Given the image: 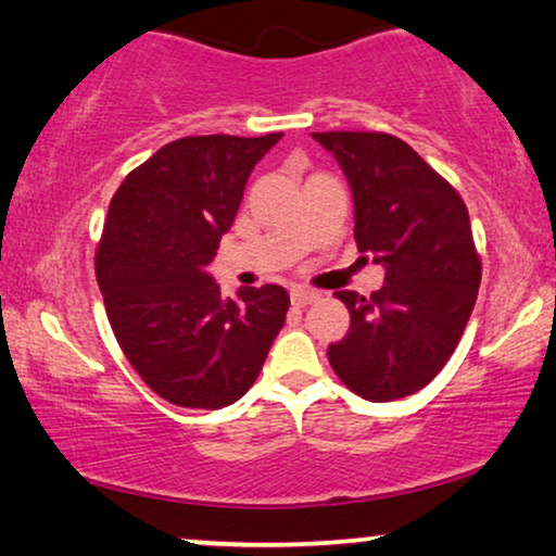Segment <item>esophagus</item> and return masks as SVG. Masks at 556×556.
<instances>
[{
    "label": "esophagus",
    "mask_w": 556,
    "mask_h": 556,
    "mask_svg": "<svg viewBox=\"0 0 556 556\" xmlns=\"http://www.w3.org/2000/svg\"><path fill=\"white\" fill-rule=\"evenodd\" d=\"M320 300V294L315 290H305V287H298V290H292V305L298 307H305V305H313V302Z\"/></svg>",
    "instance_id": "1"
}]
</instances>
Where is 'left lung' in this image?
I'll return each instance as SVG.
<instances>
[{
    "label": "left lung",
    "mask_w": 556,
    "mask_h": 556,
    "mask_svg": "<svg viewBox=\"0 0 556 556\" xmlns=\"http://www.w3.org/2000/svg\"><path fill=\"white\" fill-rule=\"evenodd\" d=\"M348 177L355 243L387 269L371 298L338 292L351 330L328 348L332 371L368 402L425 389L460 343L480 256L460 192L387 131H315Z\"/></svg>",
    "instance_id": "obj_1"
}]
</instances>
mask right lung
Masks as SVG:
<instances>
[{
    "mask_svg": "<svg viewBox=\"0 0 556 556\" xmlns=\"http://www.w3.org/2000/svg\"><path fill=\"white\" fill-rule=\"evenodd\" d=\"M279 139V131L175 139L111 198L96 279L124 355L169 404L220 409L239 402L282 330L285 287H243L231 300L205 271L251 169Z\"/></svg>",
    "mask_w": 556,
    "mask_h": 556,
    "instance_id": "obj_1",
    "label": "right lung"
}]
</instances>
